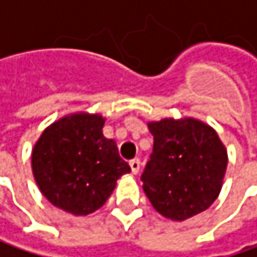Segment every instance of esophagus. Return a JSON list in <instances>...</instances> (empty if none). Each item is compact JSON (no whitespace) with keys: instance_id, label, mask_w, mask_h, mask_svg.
Segmentation results:
<instances>
[{"instance_id":"esophagus-1","label":"esophagus","mask_w":257,"mask_h":257,"mask_svg":"<svg viewBox=\"0 0 257 257\" xmlns=\"http://www.w3.org/2000/svg\"><path fill=\"white\" fill-rule=\"evenodd\" d=\"M130 166H131V171H133L134 174H137V173L140 171L142 163H140V160H139V159H134V160H131V162H130Z\"/></svg>"}]
</instances>
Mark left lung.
<instances>
[{
    "label": "left lung",
    "instance_id": "1",
    "mask_svg": "<svg viewBox=\"0 0 257 257\" xmlns=\"http://www.w3.org/2000/svg\"><path fill=\"white\" fill-rule=\"evenodd\" d=\"M153 154L142 174L143 191L157 213L185 220L217 199L228 156L217 133L194 118L148 123Z\"/></svg>",
    "mask_w": 257,
    "mask_h": 257
}]
</instances>
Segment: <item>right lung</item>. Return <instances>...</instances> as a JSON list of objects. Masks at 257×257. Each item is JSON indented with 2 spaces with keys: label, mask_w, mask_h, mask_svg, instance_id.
Returning a JSON list of instances; mask_svg holds the SVG:
<instances>
[{
  "label": "right lung",
  "mask_w": 257,
  "mask_h": 257,
  "mask_svg": "<svg viewBox=\"0 0 257 257\" xmlns=\"http://www.w3.org/2000/svg\"><path fill=\"white\" fill-rule=\"evenodd\" d=\"M98 114L66 115L43 131L32 151V171L43 196L63 211L86 216L104 205L117 180L131 173Z\"/></svg>",
  "instance_id": "obj_1"
}]
</instances>
